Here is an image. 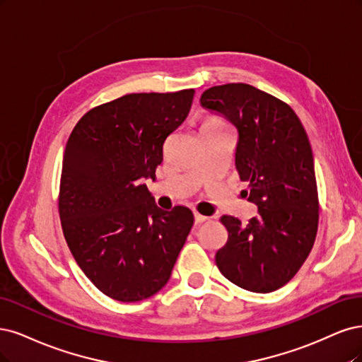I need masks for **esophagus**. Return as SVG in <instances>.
I'll return each instance as SVG.
<instances>
[{
  "label": "esophagus",
  "instance_id": "obj_1",
  "mask_svg": "<svg viewBox=\"0 0 362 362\" xmlns=\"http://www.w3.org/2000/svg\"><path fill=\"white\" fill-rule=\"evenodd\" d=\"M194 219H195V224H202V223H204V221H207V216H204V215H200V214H194Z\"/></svg>",
  "mask_w": 362,
  "mask_h": 362
}]
</instances>
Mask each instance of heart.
Returning <instances> with one entry per match:
<instances>
[{
  "instance_id": "b5f03b06",
  "label": "heart",
  "mask_w": 362,
  "mask_h": 362,
  "mask_svg": "<svg viewBox=\"0 0 362 362\" xmlns=\"http://www.w3.org/2000/svg\"><path fill=\"white\" fill-rule=\"evenodd\" d=\"M207 122H216V120H215V119H211V120H207Z\"/></svg>"
}]
</instances>
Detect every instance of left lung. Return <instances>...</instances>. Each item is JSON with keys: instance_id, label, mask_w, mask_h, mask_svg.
<instances>
[{"instance_id": "8db88e82", "label": "left lung", "mask_w": 362, "mask_h": 362, "mask_svg": "<svg viewBox=\"0 0 362 362\" xmlns=\"http://www.w3.org/2000/svg\"><path fill=\"white\" fill-rule=\"evenodd\" d=\"M202 107L238 129L235 164L257 215L247 224L223 216L227 243L215 262L233 284L269 293L304 264L316 239L319 198L307 132L287 103L248 84L206 90Z\"/></svg>"}]
</instances>
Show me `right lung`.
Listing matches in <instances>:
<instances>
[{
	"label": "right lung",
	"instance_id": "right-lung-1",
	"mask_svg": "<svg viewBox=\"0 0 362 362\" xmlns=\"http://www.w3.org/2000/svg\"><path fill=\"white\" fill-rule=\"evenodd\" d=\"M192 99V88L132 93L88 111L69 136L63 233L87 278L115 300H143L164 287L194 224L188 207L162 211L144 183L156 180L165 139Z\"/></svg>",
	"mask_w": 362,
	"mask_h": 362
}]
</instances>
